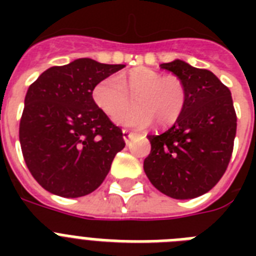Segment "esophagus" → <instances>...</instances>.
Returning <instances> with one entry per match:
<instances>
[{"label": "esophagus", "mask_w": 256, "mask_h": 256, "mask_svg": "<svg viewBox=\"0 0 256 256\" xmlns=\"http://www.w3.org/2000/svg\"><path fill=\"white\" fill-rule=\"evenodd\" d=\"M122 132H124V142H126V144H128V140L132 138V136H134V134H132L130 130H128V128H124V130H122Z\"/></svg>", "instance_id": "1"}]
</instances>
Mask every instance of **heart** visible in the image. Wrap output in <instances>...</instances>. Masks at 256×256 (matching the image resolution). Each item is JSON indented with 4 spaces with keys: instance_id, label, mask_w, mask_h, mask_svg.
Instances as JSON below:
<instances>
[{
    "instance_id": "1",
    "label": "heart",
    "mask_w": 256,
    "mask_h": 256,
    "mask_svg": "<svg viewBox=\"0 0 256 256\" xmlns=\"http://www.w3.org/2000/svg\"><path fill=\"white\" fill-rule=\"evenodd\" d=\"M92 100L108 116L127 107L134 98V106L116 116V124L142 128L152 124L168 126L183 112L187 88L176 76H164L148 68L128 73L108 76L92 88Z\"/></svg>"
}]
</instances>
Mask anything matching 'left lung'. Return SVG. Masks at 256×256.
Masks as SVG:
<instances>
[{
  "instance_id": "1",
  "label": "left lung",
  "mask_w": 256,
  "mask_h": 256,
  "mask_svg": "<svg viewBox=\"0 0 256 256\" xmlns=\"http://www.w3.org/2000/svg\"><path fill=\"white\" fill-rule=\"evenodd\" d=\"M186 85L187 102L166 132L148 136L152 152L144 172L164 195L191 199L206 194L219 182L231 160L236 114L231 92L210 70L175 60L162 64Z\"/></svg>"
}]
</instances>
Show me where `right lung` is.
<instances>
[{"instance_id": "add662e5", "label": "right lung", "mask_w": 256, "mask_h": 256, "mask_svg": "<svg viewBox=\"0 0 256 256\" xmlns=\"http://www.w3.org/2000/svg\"><path fill=\"white\" fill-rule=\"evenodd\" d=\"M124 65L80 58L53 66L29 86L20 144L34 179L52 194L78 198L98 188L124 148V134L92 100V88Z\"/></svg>"}]
</instances>
